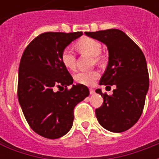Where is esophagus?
<instances>
[{
  "mask_svg": "<svg viewBox=\"0 0 159 159\" xmlns=\"http://www.w3.org/2000/svg\"><path fill=\"white\" fill-rule=\"evenodd\" d=\"M90 93H91V95H93V94H95V90H94V89H92V88H91V89H90Z\"/></svg>",
  "mask_w": 159,
  "mask_h": 159,
  "instance_id": "1",
  "label": "esophagus"
}]
</instances>
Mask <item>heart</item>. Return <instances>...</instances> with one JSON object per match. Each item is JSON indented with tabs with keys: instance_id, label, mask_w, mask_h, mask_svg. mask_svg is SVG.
<instances>
[{
	"instance_id": "b5f03b06",
	"label": "heart",
	"mask_w": 159,
	"mask_h": 159,
	"mask_svg": "<svg viewBox=\"0 0 159 159\" xmlns=\"http://www.w3.org/2000/svg\"><path fill=\"white\" fill-rule=\"evenodd\" d=\"M75 47L81 53H87L93 56L95 61H99V54L102 50V45L98 40L90 38L82 37L75 43ZM61 62L66 68L74 70L76 67V58L74 52L69 48H65L61 54ZM99 77V73L97 71L79 72L75 75V81L80 84L91 85Z\"/></svg>"
}]
</instances>
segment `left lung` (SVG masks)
<instances>
[{"instance_id":"obj_1","label":"left lung","mask_w":159,"mask_h":159,"mask_svg":"<svg viewBox=\"0 0 159 159\" xmlns=\"http://www.w3.org/2000/svg\"><path fill=\"white\" fill-rule=\"evenodd\" d=\"M84 34L104 43L108 50V63L100 84L108 87L116 85L112 96L103 94L101 89L96 91L103 97L102 105L96 109L97 120L111 132L125 131L138 121L144 108L149 87L144 54L125 33L119 30Z\"/></svg>"}]
</instances>
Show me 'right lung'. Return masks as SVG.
Listing matches in <instances>:
<instances>
[{
  "instance_id": "obj_1",
  "label": "right lung",
  "mask_w": 159,
  "mask_h": 159,
  "mask_svg": "<svg viewBox=\"0 0 159 159\" xmlns=\"http://www.w3.org/2000/svg\"><path fill=\"white\" fill-rule=\"evenodd\" d=\"M82 34L43 33L28 45L21 57L18 102L28 124L43 137L57 139L66 135L73 125L75 107L90 94L84 84L67 89L74 80L61 62L62 51Z\"/></svg>"
}]
</instances>
